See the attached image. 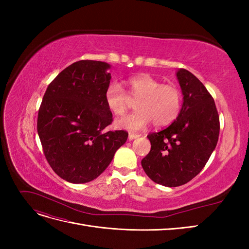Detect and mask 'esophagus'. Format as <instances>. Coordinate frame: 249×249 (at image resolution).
Segmentation results:
<instances>
[{"mask_svg": "<svg viewBox=\"0 0 249 249\" xmlns=\"http://www.w3.org/2000/svg\"><path fill=\"white\" fill-rule=\"evenodd\" d=\"M140 135L138 134H135V133H129V140H133L135 138H138Z\"/></svg>", "mask_w": 249, "mask_h": 249, "instance_id": "obj_1", "label": "esophagus"}]
</instances>
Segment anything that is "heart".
<instances>
[{"instance_id": "obj_1", "label": "heart", "mask_w": 249, "mask_h": 249, "mask_svg": "<svg viewBox=\"0 0 249 249\" xmlns=\"http://www.w3.org/2000/svg\"><path fill=\"white\" fill-rule=\"evenodd\" d=\"M126 91L117 83L110 84L105 92V103L116 116H122L137 102L136 111L119 118L115 125L119 129L141 131L153 123L155 126L171 124L182 108V92L170 84H163L147 73H140L127 79Z\"/></svg>"}]
</instances>
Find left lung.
<instances>
[{"label": "left lung", "instance_id": "obj_1", "mask_svg": "<svg viewBox=\"0 0 249 249\" xmlns=\"http://www.w3.org/2000/svg\"><path fill=\"white\" fill-rule=\"evenodd\" d=\"M177 77L184 102L177 119L166 129L150 133L149 153L141 161L155 183L178 187L189 182L205 167L219 137V115L205 85L185 69Z\"/></svg>", "mask_w": 249, "mask_h": 249}]
</instances>
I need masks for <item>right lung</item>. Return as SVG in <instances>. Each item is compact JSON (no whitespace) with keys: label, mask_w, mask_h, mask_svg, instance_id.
<instances>
[{"label":"right lung","mask_w":249,"mask_h":249,"mask_svg":"<svg viewBox=\"0 0 249 249\" xmlns=\"http://www.w3.org/2000/svg\"><path fill=\"white\" fill-rule=\"evenodd\" d=\"M110 65L81 60L60 72L47 88L38 111L37 132L55 173L73 184L96 178L124 144L127 132L104 131L112 124L105 103Z\"/></svg>","instance_id":"add662e5"}]
</instances>
